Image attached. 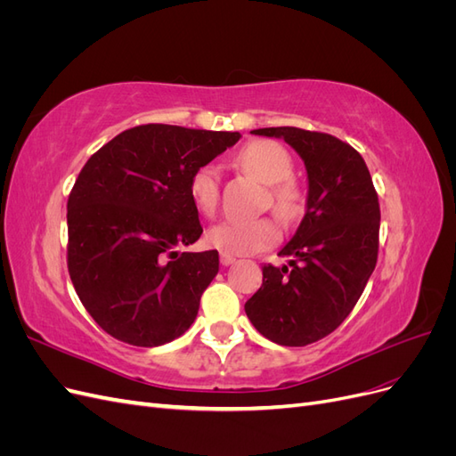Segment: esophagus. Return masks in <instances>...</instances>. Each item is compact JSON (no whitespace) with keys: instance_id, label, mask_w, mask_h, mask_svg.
<instances>
[{"instance_id":"esophagus-1","label":"esophagus","mask_w":456,"mask_h":456,"mask_svg":"<svg viewBox=\"0 0 456 456\" xmlns=\"http://www.w3.org/2000/svg\"><path fill=\"white\" fill-rule=\"evenodd\" d=\"M233 262H236V256L228 255V253H220V265L230 266V265H233Z\"/></svg>"}]
</instances>
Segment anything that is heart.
Here are the masks:
<instances>
[{
    "label": "heart",
    "mask_w": 456,
    "mask_h": 456,
    "mask_svg": "<svg viewBox=\"0 0 456 456\" xmlns=\"http://www.w3.org/2000/svg\"><path fill=\"white\" fill-rule=\"evenodd\" d=\"M240 163L255 175L258 181L272 184V205L283 218H293L302 209V194L291 175L295 169L293 158L275 141H255L240 151ZM190 196L196 207L213 215L220 201V171L207 163L190 176ZM281 238L278 223L272 218L256 220H224L215 224L207 240L215 249L228 255H253L270 249Z\"/></svg>",
    "instance_id": "heart-1"
}]
</instances>
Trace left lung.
<instances>
[{
  "label": "left lung",
  "instance_id": "8db88e82",
  "mask_svg": "<svg viewBox=\"0 0 456 456\" xmlns=\"http://www.w3.org/2000/svg\"><path fill=\"white\" fill-rule=\"evenodd\" d=\"M278 136L305 159L308 205L280 256L262 268V285L245 312L262 337L306 346L346 320L377 266L380 205L360 151L327 133L298 127L255 129Z\"/></svg>",
  "mask_w": 456,
  "mask_h": 456
}]
</instances>
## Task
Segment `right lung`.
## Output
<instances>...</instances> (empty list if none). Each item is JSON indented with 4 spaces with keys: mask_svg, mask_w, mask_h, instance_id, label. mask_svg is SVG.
Wrapping results in <instances>:
<instances>
[{
    "mask_svg": "<svg viewBox=\"0 0 456 456\" xmlns=\"http://www.w3.org/2000/svg\"><path fill=\"white\" fill-rule=\"evenodd\" d=\"M240 133L163 123L114 136L68 196V273L93 320L131 346H161L194 323L218 253H178L200 240L190 176Z\"/></svg>",
    "mask_w": 456,
    "mask_h": 456,
    "instance_id": "obj_1",
    "label": "right lung"
}]
</instances>
